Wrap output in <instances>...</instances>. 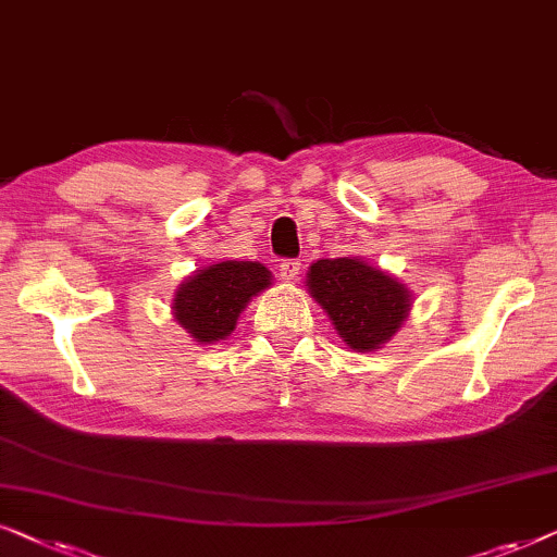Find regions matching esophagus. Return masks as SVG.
<instances>
[{
  "mask_svg": "<svg viewBox=\"0 0 557 557\" xmlns=\"http://www.w3.org/2000/svg\"><path fill=\"white\" fill-rule=\"evenodd\" d=\"M298 274H300L298 259H283V262H280V277H283L285 283H293V280H298Z\"/></svg>",
  "mask_w": 557,
  "mask_h": 557,
  "instance_id": "1",
  "label": "esophagus"
}]
</instances>
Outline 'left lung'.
I'll return each instance as SVG.
<instances>
[{
	"label": "left lung",
	"instance_id": "8db88e82",
	"mask_svg": "<svg viewBox=\"0 0 557 557\" xmlns=\"http://www.w3.org/2000/svg\"><path fill=\"white\" fill-rule=\"evenodd\" d=\"M306 283L354 351L382 348L410 315V290L380 267L356 257L318 259L310 264Z\"/></svg>",
	"mask_w": 557,
	"mask_h": 557
}]
</instances>
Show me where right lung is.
<instances>
[{
	"label": "right lung",
	"mask_w": 557,
	"mask_h": 557,
	"mask_svg": "<svg viewBox=\"0 0 557 557\" xmlns=\"http://www.w3.org/2000/svg\"><path fill=\"white\" fill-rule=\"evenodd\" d=\"M272 272L259 262H226L196 270L175 290L173 315L198 344H213L236 329L247 302L270 287Z\"/></svg>",
	"instance_id": "right-lung-1"
}]
</instances>
